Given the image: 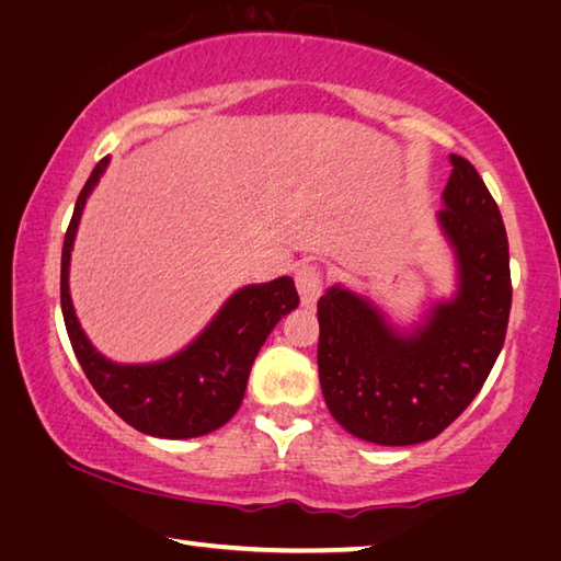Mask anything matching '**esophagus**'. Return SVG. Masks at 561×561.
<instances>
[{
  "mask_svg": "<svg viewBox=\"0 0 561 561\" xmlns=\"http://www.w3.org/2000/svg\"><path fill=\"white\" fill-rule=\"evenodd\" d=\"M296 286H298L302 306L312 308L322 296V286H325V283H322V271L318 265H300L296 271Z\"/></svg>",
  "mask_w": 561,
  "mask_h": 561,
  "instance_id": "obj_1",
  "label": "esophagus"
}]
</instances>
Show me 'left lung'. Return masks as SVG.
Returning a JSON list of instances; mask_svg holds the SVG:
<instances>
[{
  "label": "left lung",
  "mask_w": 561,
  "mask_h": 561,
  "mask_svg": "<svg viewBox=\"0 0 561 561\" xmlns=\"http://www.w3.org/2000/svg\"><path fill=\"white\" fill-rule=\"evenodd\" d=\"M438 226L456 255L454 298L399 330L345 286L318 302L320 387L352 436L379 446L436 438L463 414L503 350L513 283L503 216L476 167L450 154Z\"/></svg>",
  "instance_id": "1"
}]
</instances>
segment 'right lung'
<instances>
[{"label":"right lung","instance_id":"add662e5","mask_svg":"<svg viewBox=\"0 0 561 561\" xmlns=\"http://www.w3.org/2000/svg\"><path fill=\"white\" fill-rule=\"evenodd\" d=\"M111 157H103L78 194L61 251V310L68 340L88 381L117 416L157 438H196L221 428L239 411L253 359L283 316L298 308L296 283L280 275L243 286L224 302L182 352L150 365H117L85 337L76 318L68 268L88 196L101 182Z\"/></svg>","mask_w":561,"mask_h":561}]
</instances>
